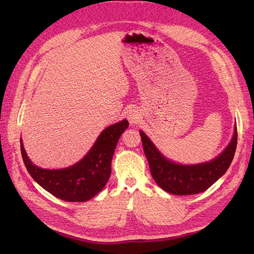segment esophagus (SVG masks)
<instances>
[{"label":"esophagus","mask_w":254,"mask_h":254,"mask_svg":"<svg viewBox=\"0 0 254 254\" xmlns=\"http://www.w3.org/2000/svg\"><path fill=\"white\" fill-rule=\"evenodd\" d=\"M127 119L129 120L130 124H136V123H139L141 120V114L134 109L129 110V112L127 113Z\"/></svg>","instance_id":"34e87169"}]
</instances>
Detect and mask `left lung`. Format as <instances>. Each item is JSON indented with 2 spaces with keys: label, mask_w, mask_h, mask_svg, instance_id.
<instances>
[{
  "label": "left lung",
  "mask_w": 254,
  "mask_h": 254,
  "mask_svg": "<svg viewBox=\"0 0 254 254\" xmlns=\"http://www.w3.org/2000/svg\"><path fill=\"white\" fill-rule=\"evenodd\" d=\"M140 135L152 178L161 189L174 195H194L209 189L227 172L237 144L235 126L231 142L216 159L202 164L180 165L161 155L143 131H140Z\"/></svg>",
  "instance_id": "obj_1"
}]
</instances>
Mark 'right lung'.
I'll return each mask as SVG.
<instances>
[{
	"label": "right lung",
	"instance_id": "right-lung-1",
	"mask_svg": "<svg viewBox=\"0 0 254 254\" xmlns=\"http://www.w3.org/2000/svg\"><path fill=\"white\" fill-rule=\"evenodd\" d=\"M127 120L106 128L93 147L78 163L64 170H44L28 159L21 142V153L33 179L55 197L70 202L90 200L101 191L111 175V160L121 134L128 128Z\"/></svg>",
	"mask_w": 254,
	"mask_h": 254
}]
</instances>
